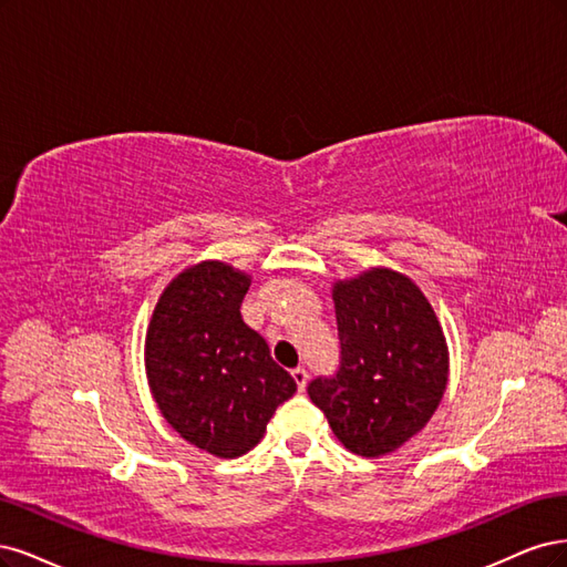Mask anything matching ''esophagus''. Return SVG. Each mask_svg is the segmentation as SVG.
Segmentation results:
<instances>
[{"label": "esophagus", "instance_id": "34e87169", "mask_svg": "<svg viewBox=\"0 0 567 567\" xmlns=\"http://www.w3.org/2000/svg\"><path fill=\"white\" fill-rule=\"evenodd\" d=\"M291 377H295V381H297V389L303 391L308 383V372L303 368H297V370H291Z\"/></svg>", "mask_w": 567, "mask_h": 567}]
</instances>
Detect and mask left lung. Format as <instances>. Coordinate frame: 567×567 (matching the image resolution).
<instances>
[{
    "instance_id": "1",
    "label": "left lung",
    "mask_w": 567,
    "mask_h": 567,
    "mask_svg": "<svg viewBox=\"0 0 567 567\" xmlns=\"http://www.w3.org/2000/svg\"><path fill=\"white\" fill-rule=\"evenodd\" d=\"M341 362L308 383L339 443L360 456L405 445L437 410L450 355L424 291L391 268H370L332 287Z\"/></svg>"
}]
</instances>
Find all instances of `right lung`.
Returning a JSON list of instances; mask_svg holds the SVG:
<instances>
[{"label": "right lung", "mask_w": 567, "mask_h": 567, "mask_svg": "<svg viewBox=\"0 0 567 567\" xmlns=\"http://www.w3.org/2000/svg\"><path fill=\"white\" fill-rule=\"evenodd\" d=\"M249 282L224 261L190 266L162 291L145 334V374L162 416L221 460L257 445L297 391L266 339L243 320Z\"/></svg>", "instance_id": "add662e5"}]
</instances>
